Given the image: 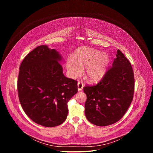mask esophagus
Masks as SVG:
<instances>
[{"label":"esophagus","mask_w":153,"mask_h":153,"mask_svg":"<svg viewBox=\"0 0 153 153\" xmlns=\"http://www.w3.org/2000/svg\"><path fill=\"white\" fill-rule=\"evenodd\" d=\"M83 83L82 82H79L77 83V88H78V91H82L83 90Z\"/></svg>","instance_id":"1"}]
</instances>
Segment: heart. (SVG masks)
<instances>
[{
    "label": "heart",
    "mask_w": 153,
    "mask_h": 153,
    "mask_svg": "<svg viewBox=\"0 0 153 153\" xmlns=\"http://www.w3.org/2000/svg\"><path fill=\"white\" fill-rule=\"evenodd\" d=\"M110 61V57L107 53L82 47L76 50L72 59L67 60L66 68L69 76L73 79L80 76L83 69L86 68L87 78L91 82H96L102 79L106 74Z\"/></svg>",
    "instance_id": "obj_1"
}]
</instances>
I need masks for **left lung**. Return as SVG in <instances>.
I'll list each match as a JSON object with an SVG mask.
<instances>
[{
	"label": "left lung",
	"mask_w": 153,
	"mask_h": 153,
	"mask_svg": "<svg viewBox=\"0 0 153 153\" xmlns=\"http://www.w3.org/2000/svg\"><path fill=\"white\" fill-rule=\"evenodd\" d=\"M85 113L91 123L105 126L119 121L131 103L134 91L133 70L118 50L112 67L96 85L85 86Z\"/></svg>",
	"instance_id": "left-lung-1"
}]
</instances>
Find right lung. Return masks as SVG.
<instances>
[{"label": "right lung", "instance_id": "obj_1", "mask_svg": "<svg viewBox=\"0 0 153 153\" xmlns=\"http://www.w3.org/2000/svg\"><path fill=\"white\" fill-rule=\"evenodd\" d=\"M54 49L40 45L28 53L19 68L17 91L26 114L46 127L62 124L67 119L68 102L77 93V82L65 77Z\"/></svg>", "mask_w": 153, "mask_h": 153}]
</instances>
